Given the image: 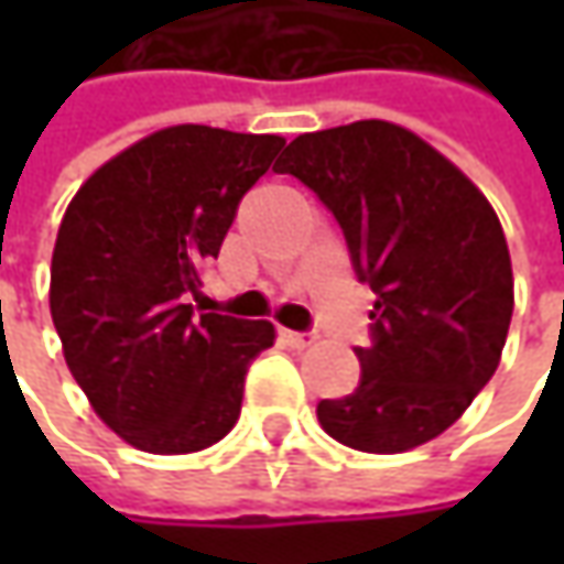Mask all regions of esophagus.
<instances>
[{"instance_id":"obj_1","label":"esophagus","mask_w":564,"mask_h":564,"mask_svg":"<svg viewBox=\"0 0 564 564\" xmlns=\"http://www.w3.org/2000/svg\"><path fill=\"white\" fill-rule=\"evenodd\" d=\"M279 336L285 338V341H289L292 348H307V345H314V341H316L314 333H294V329H282Z\"/></svg>"}]
</instances>
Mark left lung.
<instances>
[{
    "mask_svg": "<svg viewBox=\"0 0 564 564\" xmlns=\"http://www.w3.org/2000/svg\"><path fill=\"white\" fill-rule=\"evenodd\" d=\"M275 172L336 216L377 301L360 382L316 417L341 445L395 455L436 440L496 373L514 282L489 200L408 128L355 121L294 138Z\"/></svg>",
    "mask_w": 564,
    "mask_h": 564,
    "instance_id": "8db88e82",
    "label": "left lung"
}]
</instances>
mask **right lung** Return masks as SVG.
Instances as JSON below:
<instances>
[{"label":"right lung","instance_id":"right-lung-1","mask_svg":"<svg viewBox=\"0 0 564 564\" xmlns=\"http://www.w3.org/2000/svg\"><path fill=\"white\" fill-rule=\"evenodd\" d=\"M285 147L275 134L175 124L97 169L65 209L50 311L68 370L124 443L185 455L235 426L267 319L194 314L241 197Z\"/></svg>","mask_w":564,"mask_h":564}]
</instances>
